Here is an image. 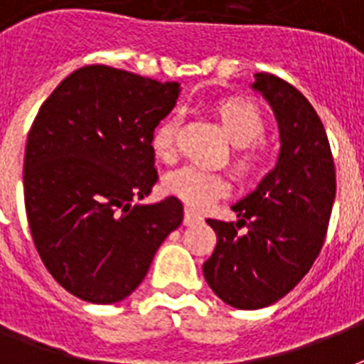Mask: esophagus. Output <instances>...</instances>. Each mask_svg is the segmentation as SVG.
Masks as SVG:
<instances>
[{
    "label": "esophagus",
    "mask_w": 364,
    "mask_h": 364,
    "mask_svg": "<svg viewBox=\"0 0 364 364\" xmlns=\"http://www.w3.org/2000/svg\"><path fill=\"white\" fill-rule=\"evenodd\" d=\"M200 221H202V217H200L196 211H193V210L185 211V221L183 223H185L187 227H194V225H198Z\"/></svg>",
    "instance_id": "34e87169"
}]
</instances>
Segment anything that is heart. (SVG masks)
<instances>
[{
	"label": "heart",
	"instance_id": "1",
	"mask_svg": "<svg viewBox=\"0 0 364 364\" xmlns=\"http://www.w3.org/2000/svg\"><path fill=\"white\" fill-rule=\"evenodd\" d=\"M217 115L227 132L228 139L236 145V168L240 173L247 176L259 168L262 153L255 145L257 139L264 134V119L260 111L249 102L243 100H227L217 107ZM176 132L177 117H166L153 132L151 149L156 159L171 160L176 153ZM164 191L176 196L181 202L193 208L202 210L205 205L227 193L225 177L215 171L204 170L198 166H183L179 170L171 171L164 177Z\"/></svg>",
	"mask_w": 364,
	"mask_h": 364
}]
</instances>
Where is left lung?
<instances>
[{
	"label": "left lung",
	"instance_id": "left-lung-1",
	"mask_svg": "<svg viewBox=\"0 0 364 364\" xmlns=\"http://www.w3.org/2000/svg\"><path fill=\"white\" fill-rule=\"evenodd\" d=\"M274 111L279 154L274 170L232 205L236 223L208 219L217 245L202 270L211 291L232 308L259 310L283 299L321 251L336 196L327 132L293 85L257 73L251 85Z\"/></svg>",
	"mask_w": 364,
	"mask_h": 364
}]
</instances>
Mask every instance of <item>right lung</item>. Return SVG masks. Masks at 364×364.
<instances>
[{"mask_svg":"<svg viewBox=\"0 0 364 364\" xmlns=\"http://www.w3.org/2000/svg\"><path fill=\"white\" fill-rule=\"evenodd\" d=\"M179 82L85 65L45 100L28 134L24 204L43 264L73 296L126 299L183 221L176 196L141 204L159 176L151 137Z\"/></svg>","mask_w":364,"mask_h":364,"instance_id":"1","label":"right lung"}]
</instances>
